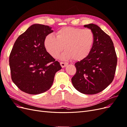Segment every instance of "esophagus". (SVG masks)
I'll use <instances>...</instances> for the list:
<instances>
[{"instance_id": "esophagus-1", "label": "esophagus", "mask_w": 127, "mask_h": 127, "mask_svg": "<svg viewBox=\"0 0 127 127\" xmlns=\"http://www.w3.org/2000/svg\"><path fill=\"white\" fill-rule=\"evenodd\" d=\"M60 65H61V67L62 68H64V67H66L67 65L68 64H67V63H64V62H60Z\"/></svg>"}]
</instances>
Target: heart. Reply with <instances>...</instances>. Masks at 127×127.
Masks as SVG:
<instances>
[{"label": "heart", "mask_w": 127, "mask_h": 127, "mask_svg": "<svg viewBox=\"0 0 127 127\" xmlns=\"http://www.w3.org/2000/svg\"><path fill=\"white\" fill-rule=\"evenodd\" d=\"M95 35L91 29L64 27L58 30L56 36L49 34L45 37L44 45L46 51L57 58L64 49L63 59L81 61L85 59L93 49Z\"/></svg>", "instance_id": "obj_1"}]
</instances>
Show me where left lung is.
Listing matches in <instances>:
<instances>
[{"mask_svg":"<svg viewBox=\"0 0 127 127\" xmlns=\"http://www.w3.org/2000/svg\"><path fill=\"white\" fill-rule=\"evenodd\" d=\"M95 35L93 49L85 59L76 63V72L71 78L74 87L85 94H95L102 92L112 82L116 72L117 57L113 43L97 25H84Z\"/></svg>","mask_w":127,"mask_h":127,"instance_id":"obj_1","label":"left lung"}]
</instances>
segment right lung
Returning a JSON list of instances; mask_svg holds the SVG:
<instances>
[{"label": "right lung", "instance_id": "add662e5", "mask_svg": "<svg viewBox=\"0 0 127 127\" xmlns=\"http://www.w3.org/2000/svg\"><path fill=\"white\" fill-rule=\"evenodd\" d=\"M53 32L47 25L35 24L18 37L9 55L11 77L22 91L39 94L50 89L60 63L46 51L45 37Z\"/></svg>", "mask_w": 127, "mask_h": 127}]
</instances>
